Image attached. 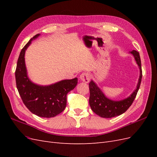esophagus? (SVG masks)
Returning <instances> with one entry per match:
<instances>
[{
    "mask_svg": "<svg viewBox=\"0 0 157 157\" xmlns=\"http://www.w3.org/2000/svg\"><path fill=\"white\" fill-rule=\"evenodd\" d=\"M90 78H91V76L88 73H83L80 76V80L86 83L89 82Z\"/></svg>",
    "mask_w": 157,
    "mask_h": 157,
    "instance_id": "34e87169",
    "label": "esophagus"
}]
</instances>
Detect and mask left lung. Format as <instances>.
<instances>
[{"mask_svg": "<svg viewBox=\"0 0 157 157\" xmlns=\"http://www.w3.org/2000/svg\"><path fill=\"white\" fill-rule=\"evenodd\" d=\"M134 57L136 63L140 69V77L137 82L136 89L134 90L130 96L123 99L122 100L115 101L106 97L96 82L91 80L89 83L90 88V99L89 103L92 110L102 118H112L121 115L125 113L134 101L137 93L140 86L142 78V71L141 66V59L138 52L132 50L129 52Z\"/></svg>", "mask_w": 157, "mask_h": 157, "instance_id": "1", "label": "left lung"}]
</instances>
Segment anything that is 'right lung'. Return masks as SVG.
<instances>
[{
    "instance_id": "obj_1",
    "label": "right lung",
    "mask_w": 157,
    "mask_h": 157,
    "mask_svg": "<svg viewBox=\"0 0 157 157\" xmlns=\"http://www.w3.org/2000/svg\"><path fill=\"white\" fill-rule=\"evenodd\" d=\"M40 35L33 36L20 52L15 72L16 86L23 103L32 113L40 117L51 118L65 109L67 94L77 86L78 78L62 80L46 86L31 81L27 75L25 54L31 42Z\"/></svg>"
}]
</instances>
